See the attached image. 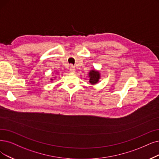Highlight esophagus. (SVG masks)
<instances>
[{
  "label": "esophagus",
  "mask_w": 159,
  "mask_h": 159,
  "mask_svg": "<svg viewBox=\"0 0 159 159\" xmlns=\"http://www.w3.org/2000/svg\"><path fill=\"white\" fill-rule=\"evenodd\" d=\"M75 72V68H74L72 66H71L70 67V72H71V73H74Z\"/></svg>",
  "instance_id": "34e87169"
}]
</instances>
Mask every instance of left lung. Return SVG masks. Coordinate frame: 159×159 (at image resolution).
Instances as JSON below:
<instances>
[{
	"instance_id": "1",
	"label": "left lung",
	"mask_w": 159,
	"mask_h": 159,
	"mask_svg": "<svg viewBox=\"0 0 159 159\" xmlns=\"http://www.w3.org/2000/svg\"><path fill=\"white\" fill-rule=\"evenodd\" d=\"M89 75V83L91 85H95L98 83L99 80L101 78V74L98 70H91L88 74Z\"/></svg>"
}]
</instances>
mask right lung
Returning a JSON list of instances; mask_svg holds the SVG:
<instances>
[{
  "instance_id": "add662e5",
  "label": "right lung",
  "mask_w": 159,
  "mask_h": 159,
  "mask_svg": "<svg viewBox=\"0 0 159 159\" xmlns=\"http://www.w3.org/2000/svg\"><path fill=\"white\" fill-rule=\"evenodd\" d=\"M55 78H56V77L55 76V77H54V78H50V80H51V81H53V80H54V79H55Z\"/></svg>"
}]
</instances>
